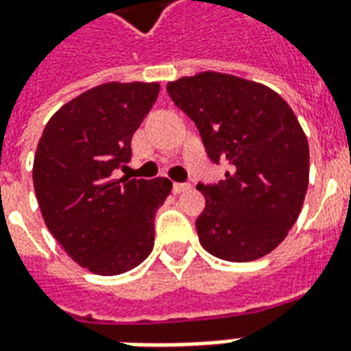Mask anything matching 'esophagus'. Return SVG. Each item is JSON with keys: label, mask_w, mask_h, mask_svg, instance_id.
I'll use <instances>...</instances> for the list:
<instances>
[{"label": "esophagus", "mask_w": 351, "mask_h": 351, "mask_svg": "<svg viewBox=\"0 0 351 351\" xmlns=\"http://www.w3.org/2000/svg\"><path fill=\"white\" fill-rule=\"evenodd\" d=\"M189 188H191V186H189V184H186V182L173 184V191H175V193H184V191H188Z\"/></svg>", "instance_id": "esophagus-1"}]
</instances>
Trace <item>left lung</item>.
<instances>
[{"instance_id":"left-lung-1","label":"left lung","mask_w":351,"mask_h":351,"mask_svg":"<svg viewBox=\"0 0 351 351\" xmlns=\"http://www.w3.org/2000/svg\"><path fill=\"white\" fill-rule=\"evenodd\" d=\"M171 100L195 123L214 163L230 171L199 184L206 206L195 227L210 255L249 262L274 251L298 219L308 186V145L294 111L261 83L201 72L167 83Z\"/></svg>"}]
</instances>
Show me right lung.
Returning <instances> with one entry per match:
<instances>
[{"label": "right lung", "mask_w": 351, "mask_h": 351, "mask_svg": "<svg viewBox=\"0 0 351 351\" xmlns=\"http://www.w3.org/2000/svg\"><path fill=\"white\" fill-rule=\"evenodd\" d=\"M158 83H104L64 104L38 141L33 186L46 227L72 261L98 275L139 266L154 247L156 210L167 178L115 180Z\"/></svg>", "instance_id": "obj_1"}]
</instances>
